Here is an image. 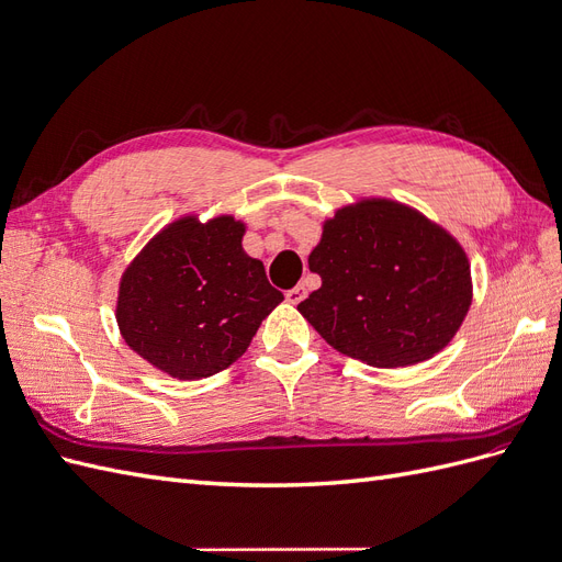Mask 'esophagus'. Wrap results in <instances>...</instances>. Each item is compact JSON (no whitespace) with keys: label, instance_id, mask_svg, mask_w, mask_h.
<instances>
[{"label":"esophagus","instance_id":"1","mask_svg":"<svg viewBox=\"0 0 562 562\" xmlns=\"http://www.w3.org/2000/svg\"><path fill=\"white\" fill-rule=\"evenodd\" d=\"M304 297H307V288H304V285H295V288H291V291L285 293V300L291 302V304H300Z\"/></svg>","mask_w":562,"mask_h":562}]
</instances>
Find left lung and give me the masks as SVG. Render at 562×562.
<instances>
[{"label": "left lung", "mask_w": 562, "mask_h": 562, "mask_svg": "<svg viewBox=\"0 0 562 562\" xmlns=\"http://www.w3.org/2000/svg\"><path fill=\"white\" fill-rule=\"evenodd\" d=\"M310 269L321 288L300 314L333 349L375 368L431 359L471 307L464 248L391 199H361L326 220Z\"/></svg>", "instance_id": "left-lung-1"}]
</instances>
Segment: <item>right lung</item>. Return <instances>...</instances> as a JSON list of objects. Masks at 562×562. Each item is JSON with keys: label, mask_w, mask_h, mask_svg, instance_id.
<instances>
[{"label": "right lung", "mask_w": 562, "mask_h": 562, "mask_svg": "<svg viewBox=\"0 0 562 562\" xmlns=\"http://www.w3.org/2000/svg\"><path fill=\"white\" fill-rule=\"evenodd\" d=\"M234 215H184L151 239L119 281L116 323L126 345L166 375L201 380L241 359L283 300L250 258Z\"/></svg>", "instance_id": "1"}]
</instances>
